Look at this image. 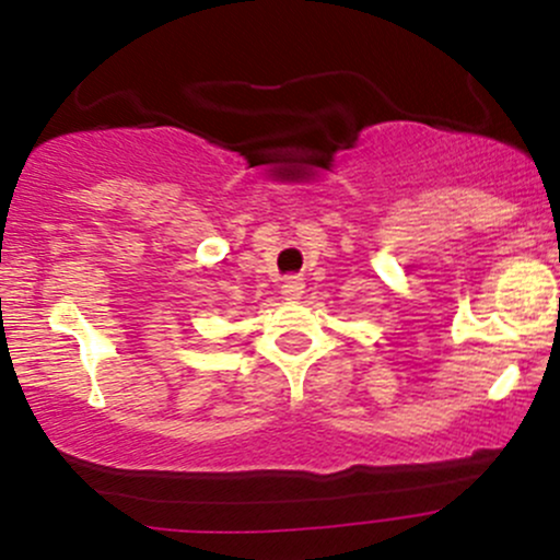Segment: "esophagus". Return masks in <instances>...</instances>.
I'll return each instance as SVG.
<instances>
[{"label": "esophagus", "instance_id": "esophagus-1", "mask_svg": "<svg viewBox=\"0 0 560 560\" xmlns=\"http://www.w3.org/2000/svg\"><path fill=\"white\" fill-rule=\"evenodd\" d=\"M302 292H305V281H302L300 276H289V279H284V284H281L284 300H300Z\"/></svg>", "mask_w": 560, "mask_h": 560}]
</instances>
